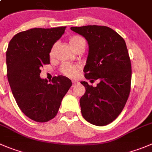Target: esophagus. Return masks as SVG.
Returning a JSON list of instances; mask_svg holds the SVG:
<instances>
[{"mask_svg": "<svg viewBox=\"0 0 152 152\" xmlns=\"http://www.w3.org/2000/svg\"><path fill=\"white\" fill-rule=\"evenodd\" d=\"M78 84V82L77 81H76V80H73V81H72V86H77V85Z\"/></svg>", "mask_w": 152, "mask_h": 152, "instance_id": "34e87169", "label": "esophagus"}]
</instances>
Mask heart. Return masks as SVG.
Segmentation results:
<instances>
[{
    "label": "heart",
    "mask_w": 152,
    "mask_h": 152,
    "mask_svg": "<svg viewBox=\"0 0 152 152\" xmlns=\"http://www.w3.org/2000/svg\"><path fill=\"white\" fill-rule=\"evenodd\" d=\"M69 44H70L71 47L76 50L77 49L80 48H85L86 45V42H85L84 39L83 37H80L77 35H74L69 39ZM54 48H55V45L52 47L51 50L50 52V56L53 57V52H54ZM80 67L78 65H73L70 64V63H64L61 66L60 69V72H61L63 75H66L67 77H75L78 72L80 71Z\"/></svg>",
    "instance_id": "1"
}]
</instances>
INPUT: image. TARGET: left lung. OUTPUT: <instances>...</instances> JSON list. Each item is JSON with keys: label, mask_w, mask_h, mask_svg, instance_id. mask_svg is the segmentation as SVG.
Listing matches in <instances>:
<instances>
[{"label": "left lung", "mask_w": 152, "mask_h": 152, "mask_svg": "<svg viewBox=\"0 0 152 152\" xmlns=\"http://www.w3.org/2000/svg\"><path fill=\"white\" fill-rule=\"evenodd\" d=\"M71 30L85 37L89 44L85 77L99 81L95 87L80 82L86 89L80 99L82 115L92 125H107L121 113L131 92V64L125 42L106 26L72 27Z\"/></svg>", "instance_id": "1"}]
</instances>
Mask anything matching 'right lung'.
I'll return each mask as SVG.
<instances>
[{
  "label": "right lung",
  "instance_id": "obj_1",
  "mask_svg": "<svg viewBox=\"0 0 152 152\" xmlns=\"http://www.w3.org/2000/svg\"><path fill=\"white\" fill-rule=\"evenodd\" d=\"M66 28L30 29L15 34L9 43L7 70L10 88L21 110L35 122L54 118L72 85L64 76L53 77L50 83L39 76L41 67L50 63L53 44Z\"/></svg>",
  "mask_w": 152,
  "mask_h": 152
}]
</instances>
